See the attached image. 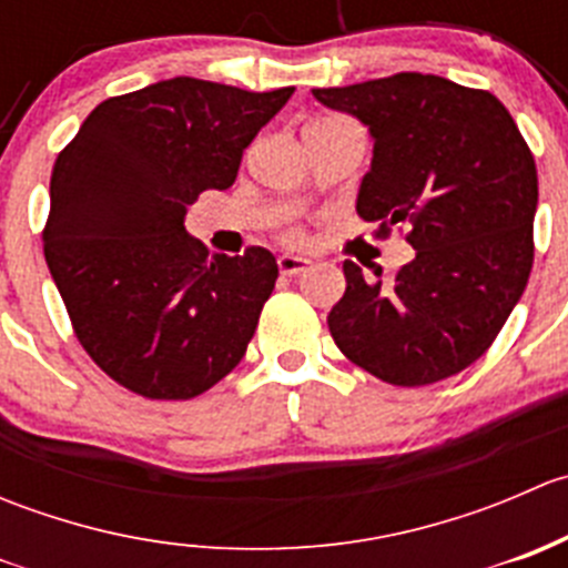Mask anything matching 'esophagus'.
Here are the masks:
<instances>
[{"label": "esophagus", "mask_w": 568, "mask_h": 568, "mask_svg": "<svg viewBox=\"0 0 568 568\" xmlns=\"http://www.w3.org/2000/svg\"><path fill=\"white\" fill-rule=\"evenodd\" d=\"M307 266H311V261H307V257H300V255H280L277 257V268H280V274H285V277H296V274L305 272Z\"/></svg>", "instance_id": "1"}]
</instances>
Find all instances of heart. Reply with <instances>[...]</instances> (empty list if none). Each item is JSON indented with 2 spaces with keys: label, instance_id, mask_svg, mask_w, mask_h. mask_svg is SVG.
<instances>
[{
  "label": "heart",
  "instance_id": "obj_1",
  "mask_svg": "<svg viewBox=\"0 0 568 568\" xmlns=\"http://www.w3.org/2000/svg\"><path fill=\"white\" fill-rule=\"evenodd\" d=\"M288 239H291V242H296V239H300V233H296V231H291V233H288Z\"/></svg>",
  "mask_w": 568,
  "mask_h": 568
}]
</instances>
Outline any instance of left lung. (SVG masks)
Listing matches in <instances>:
<instances>
[{"mask_svg":"<svg viewBox=\"0 0 568 568\" xmlns=\"http://www.w3.org/2000/svg\"><path fill=\"white\" fill-rule=\"evenodd\" d=\"M313 95L374 136L357 214L379 222V236L404 222L417 250L393 280L343 263L346 294L326 316L337 348L395 387L459 374L491 346L528 285L538 203L528 142L495 95L434 73Z\"/></svg>","mask_w":568,"mask_h":568,"instance_id":"obj_1","label":"left lung"}]
</instances>
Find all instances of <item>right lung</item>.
Masks as SVG:
<instances>
[{
	"label": "right lung",
	"instance_id": "right-lung-1",
	"mask_svg": "<svg viewBox=\"0 0 568 568\" xmlns=\"http://www.w3.org/2000/svg\"><path fill=\"white\" fill-rule=\"evenodd\" d=\"M291 93L175 77L101 101L57 156L45 263L82 348L125 390L186 400L242 363L277 261L211 257L183 216L236 181Z\"/></svg>",
	"mask_w": 568,
	"mask_h": 568
}]
</instances>
